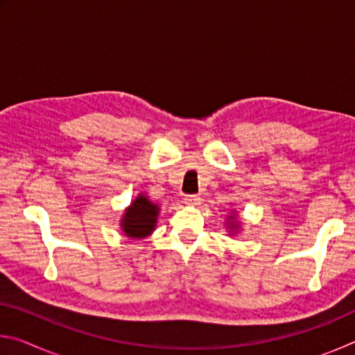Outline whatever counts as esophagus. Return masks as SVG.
I'll use <instances>...</instances> for the list:
<instances>
[{
  "instance_id": "esophagus-1",
  "label": "esophagus",
  "mask_w": 355,
  "mask_h": 355,
  "mask_svg": "<svg viewBox=\"0 0 355 355\" xmlns=\"http://www.w3.org/2000/svg\"><path fill=\"white\" fill-rule=\"evenodd\" d=\"M184 203H186V205H199L200 197L196 196V194H189V196L184 197Z\"/></svg>"
}]
</instances>
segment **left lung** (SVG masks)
Segmentation results:
<instances>
[{
    "label": "left lung",
    "mask_w": 355,
    "mask_h": 355,
    "mask_svg": "<svg viewBox=\"0 0 355 355\" xmlns=\"http://www.w3.org/2000/svg\"><path fill=\"white\" fill-rule=\"evenodd\" d=\"M236 216L233 214V216H228V222H227V227H228V230H230L232 233L230 235H235V233L239 230V222L235 219Z\"/></svg>",
    "instance_id": "left-lung-1"
}]
</instances>
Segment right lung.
I'll return each mask as SVG.
<instances>
[{
    "label": "right lung",
    "instance_id": "right-lung-1",
    "mask_svg": "<svg viewBox=\"0 0 355 355\" xmlns=\"http://www.w3.org/2000/svg\"><path fill=\"white\" fill-rule=\"evenodd\" d=\"M159 214V207L150 202L146 194H139L131 202V205L125 209L123 218L120 220V227L125 236L130 238H146L152 235L155 230L156 219Z\"/></svg>",
    "mask_w": 355,
    "mask_h": 355
}]
</instances>
